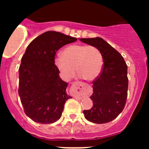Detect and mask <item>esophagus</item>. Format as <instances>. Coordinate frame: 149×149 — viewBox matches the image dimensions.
<instances>
[{
    "instance_id": "1",
    "label": "esophagus",
    "mask_w": 149,
    "mask_h": 149,
    "mask_svg": "<svg viewBox=\"0 0 149 149\" xmlns=\"http://www.w3.org/2000/svg\"><path fill=\"white\" fill-rule=\"evenodd\" d=\"M71 93L75 98L81 99L91 95L92 88L85 83L75 82L71 87Z\"/></svg>"
}]
</instances>
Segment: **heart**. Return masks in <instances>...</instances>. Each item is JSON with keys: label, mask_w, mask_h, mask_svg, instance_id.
<instances>
[{"label": "heart", "mask_w": 149, "mask_h": 149, "mask_svg": "<svg viewBox=\"0 0 149 149\" xmlns=\"http://www.w3.org/2000/svg\"><path fill=\"white\" fill-rule=\"evenodd\" d=\"M54 66L63 78H72L77 72L89 81L96 80L103 68L104 61L101 51L93 45L75 44L66 47L62 56L54 60Z\"/></svg>", "instance_id": "obj_1"}]
</instances>
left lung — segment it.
I'll use <instances>...</instances> for the list:
<instances>
[{"label":"left lung","instance_id":"obj_1","mask_svg":"<svg viewBox=\"0 0 149 149\" xmlns=\"http://www.w3.org/2000/svg\"><path fill=\"white\" fill-rule=\"evenodd\" d=\"M80 41L97 47L103 56L100 76L92 83L90 99L93 107L83 111L85 118L103 124L113 120L123 110L127 97V66L123 57L102 38H80Z\"/></svg>","mask_w":149,"mask_h":149}]
</instances>
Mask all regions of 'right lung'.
<instances>
[{
  "label": "right lung",
  "mask_w": 149,
  "mask_h": 149,
  "mask_svg": "<svg viewBox=\"0 0 149 149\" xmlns=\"http://www.w3.org/2000/svg\"><path fill=\"white\" fill-rule=\"evenodd\" d=\"M77 39L60 32H45L26 47L19 69V95L25 113L35 122L49 124L61 118L69 99L68 83L54 66L57 51Z\"/></svg>",
  "instance_id": "obj_1"
}]
</instances>
